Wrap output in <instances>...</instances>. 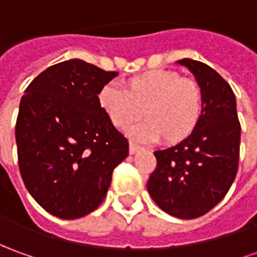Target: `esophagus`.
Wrapping results in <instances>:
<instances>
[{
  "mask_svg": "<svg viewBox=\"0 0 257 257\" xmlns=\"http://www.w3.org/2000/svg\"><path fill=\"white\" fill-rule=\"evenodd\" d=\"M139 151H142V148H141L139 145H136V143L134 142H129V153H131V155H135V153H138Z\"/></svg>",
  "mask_w": 257,
  "mask_h": 257,
  "instance_id": "obj_1",
  "label": "esophagus"
}]
</instances>
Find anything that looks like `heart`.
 Masks as SVG:
<instances>
[{"label": "heart", "instance_id": "obj_1", "mask_svg": "<svg viewBox=\"0 0 257 257\" xmlns=\"http://www.w3.org/2000/svg\"><path fill=\"white\" fill-rule=\"evenodd\" d=\"M99 106L119 131L128 129L142 115L148 121L131 131L138 141L163 138L169 145L193 135L201 121L204 95L195 80L181 77L174 70H151L125 83V91L106 84L98 94Z\"/></svg>", "mask_w": 257, "mask_h": 257}]
</instances>
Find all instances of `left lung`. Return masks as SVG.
Masks as SVG:
<instances>
[{
	"label": "left lung",
	"mask_w": 257,
	"mask_h": 257,
	"mask_svg": "<svg viewBox=\"0 0 257 257\" xmlns=\"http://www.w3.org/2000/svg\"><path fill=\"white\" fill-rule=\"evenodd\" d=\"M201 85V121L186 141L156 151L158 166L148 191L165 212L183 219L207 214L224 198L236 177L240 123L231 85L205 63L179 60Z\"/></svg>",
	"instance_id": "obj_1"
}]
</instances>
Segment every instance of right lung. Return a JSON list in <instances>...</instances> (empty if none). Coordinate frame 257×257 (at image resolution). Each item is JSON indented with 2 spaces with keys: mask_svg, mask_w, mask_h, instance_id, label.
I'll return each instance as SVG.
<instances>
[{
  "mask_svg": "<svg viewBox=\"0 0 257 257\" xmlns=\"http://www.w3.org/2000/svg\"><path fill=\"white\" fill-rule=\"evenodd\" d=\"M116 74L71 59L42 71L21 98L19 172L29 194L52 215L76 219L98 208L114 169L128 156V139L98 102Z\"/></svg>",
  "mask_w": 257,
  "mask_h": 257,
  "instance_id": "1",
  "label": "right lung"
}]
</instances>
